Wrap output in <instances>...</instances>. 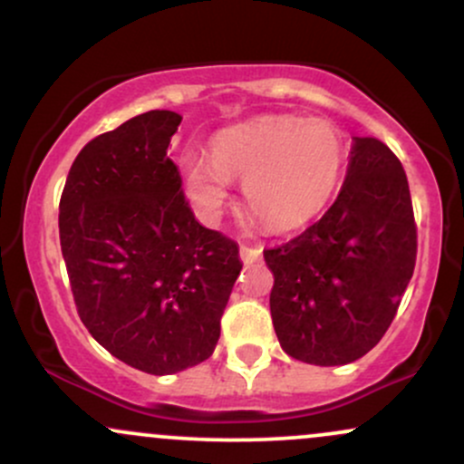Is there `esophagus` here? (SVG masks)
<instances>
[{"instance_id":"obj_1","label":"esophagus","mask_w":464,"mask_h":464,"mask_svg":"<svg viewBox=\"0 0 464 464\" xmlns=\"http://www.w3.org/2000/svg\"><path fill=\"white\" fill-rule=\"evenodd\" d=\"M239 257H242L244 264H253V262H257L259 257H262V248L242 244V246H239Z\"/></svg>"}]
</instances>
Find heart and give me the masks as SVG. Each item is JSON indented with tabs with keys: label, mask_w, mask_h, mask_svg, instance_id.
<instances>
[{
	"label": "heart",
	"mask_w": 464,
	"mask_h": 464,
	"mask_svg": "<svg viewBox=\"0 0 464 464\" xmlns=\"http://www.w3.org/2000/svg\"><path fill=\"white\" fill-rule=\"evenodd\" d=\"M344 163V141L327 120L268 115L222 130L209 157L185 159V188L205 216H216L231 180H244V200L259 225L290 231L332 198Z\"/></svg>",
	"instance_id": "1"
}]
</instances>
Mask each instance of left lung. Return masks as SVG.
I'll use <instances>...</instances> for the list:
<instances>
[{
    "instance_id": "8db88e82",
    "label": "left lung",
    "mask_w": 464,
    "mask_h": 464,
    "mask_svg": "<svg viewBox=\"0 0 464 464\" xmlns=\"http://www.w3.org/2000/svg\"><path fill=\"white\" fill-rule=\"evenodd\" d=\"M270 314L295 360L338 366L384 338L417 262V225L395 152L355 137L343 189L318 222L264 250Z\"/></svg>"
}]
</instances>
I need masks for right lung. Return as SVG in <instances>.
<instances>
[{"mask_svg": "<svg viewBox=\"0 0 464 464\" xmlns=\"http://www.w3.org/2000/svg\"><path fill=\"white\" fill-rule=\"evenodd\" d=\"M148 111L92 140L69 169L58 231L80 321L132 369L172 375L214 353L242 262L196 220L168 146L180 124Z\"/></svg>", "mask_w": 464, "mask_h": 464, "instance_id": "add662e5", "label": "right lung"}]
</instances>
